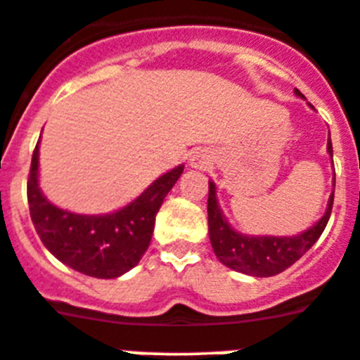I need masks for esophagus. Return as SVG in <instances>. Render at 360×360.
<instances>
[{"label":"esophagus","instance_id":"obj_1","mask_svg":"<svg viewBox=\"0 0 360 360\" xmlns=\"http://www.w3.org/2000/svg\"><path fill=\"white\" fill-rule=\"evenodd\" d=\"M212 164V155L208 150H198L191 155V167L194 169H205L207 166Z\"/></svg>","mask_w":360,"mask_h":360}]
</instances>
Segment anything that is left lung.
<instances>
[{
    "instance_id": "left-lung-1",
    "label": "left lung",
    "mask_w": 360,
    "mask_h": 360,
    "mask_svg": "<svg viewBox=\"0 0 360 360\" xmlns=\"http://www.w3.org/2000/svg\"><path fill=\"white\" fill-rule=\"evenodd\" d=\"M297 97L304 98L299 90H295ZM309 108L313 105L309 104ZM327 153L332 159V143L328 132ZM334 166V164H332ZM336 176V174H334ZM336 182V178H334ZM334 203V191L328 198L327 210L314 222L311 228L304 229L299 235L292 237H276V235H245L237 231L229 224L217 200V187L208 182V235L215 256L222 265L237 272L248 274L255 277H270L281 274L288 266H292L297 259L302 258L314 245V242L323 233Z\"/></svg>"
}]
</instances>
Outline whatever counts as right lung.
Instances as JSON below:
<instances>
[{
    "instance_id": "right-lung-1",
    "label": "right lung",
    "mask_w": 360,
    "mask_h": 360,
    "mask_svg": "<svg viewBox=\"0 0 360 360\" xmlns=\"http://www.w3.org/2000/svg\"><path fill=\"white\" fill-rule=\"evenodd\" d=\"M37 143L28 178L30 215L47 251L70 269L98 279H115L134 269L148 249L155 215L184 164L153 180L134 201L111 214H75L51 203L39 186Z\"/></svg>"
}]
</instances>
